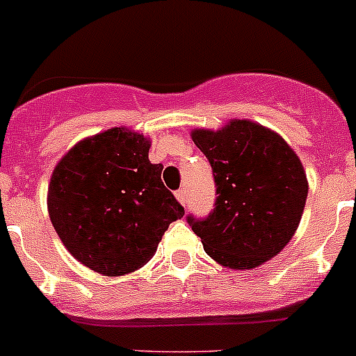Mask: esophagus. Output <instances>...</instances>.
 I'll use <instances>...</instances> for the list:
<instances>
[{"label":"esophagus","mask_w":356,"mask_h":356,"mask_svg":"<svg viewBox=\"0 0 356 356\" xmlns=\"http://www.w3.org/2000/svg\"><path fill=\"white\" fill-rule=\"evenodd\" d=\"M175 195H176V200L180 201V203L185 207V203H187V191H185V188H180V191L175 192Z\"/></svg>","instance_id":"obj_1"}]
</instances>
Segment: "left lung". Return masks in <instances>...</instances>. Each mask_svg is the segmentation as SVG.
<instances>
[{
    "label": "left lung",
    "mask_w": 356,
    "mask_h": 356,
    "mask_svg": "<svg viewBox=\"0 0 356 356\" xmlns=\"http://www.w3.org/2000/svg\"><path fill=\"white\" fill-rule=\"evenodd\" d=\"M192 139L210 162L217 197L208 217L188 215V226L222 266L263 265L288 245L304 213L302 162L279 134L247 120L197 129Z\"/></svg>",
    "instance_id": "left-lung-1"
}]
</instances>
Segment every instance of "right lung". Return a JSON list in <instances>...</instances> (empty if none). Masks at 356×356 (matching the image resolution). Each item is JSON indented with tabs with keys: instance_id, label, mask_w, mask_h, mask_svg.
<instances>
[{
	"instance_id": "1",
	"label": "right lung",
	"mask_w": 356,
	"mask_h": 356,
	"mask_svg": "<svg viewBox=\"0 0 356 356\" xmlns=\"http://www.w3.org/2000/svg\"><path fill=\"white\" fill-rule=\"evenodd\" d=\"M148 152L145 136L116 127L77 143L51 176L52 226L72 256L102 275L146 265L185 213Z\"/></svg>"
}]
</instances>
